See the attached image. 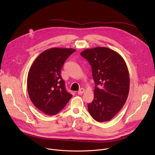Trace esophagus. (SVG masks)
Returning <instances> with one entry per match:
<instances>
[{
  "label": "esophagus",
  "mask_w": 155,
  "mask_h": 155,
  "mask_svg": "<svg viewBox=\"0 0 155 155\" xmlns=\"http://www.w3.org/2000/svg\"><path fill=\"white\" fill-rule=\"evenodd\" d=\"M84 91H85L84 89H83V88H81V89L78 91V94L81 95V94H82L83 93H84Z\"/></svg>",
  "instance_id": "obj_1"
}]
</instances>
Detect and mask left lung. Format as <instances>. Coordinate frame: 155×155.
<instances>
[{"label": "left lung", "mask_w": 155, "mask_h": 155, "mask_svg": "<svg viewBox=\"0 0 155 155\" xmlns=\"http://www.w3.org/2000/svg\"><path fill=\"white\" fill-rule=\"evenodd\" d=\"M80 54L91 65L96 84L88 111L98 122L110 121L123 108L128 96L130 80L126 64L119 53L106 47L87 48Z\"/></svg>", "instance_id": "obj_1"}]
</instances>
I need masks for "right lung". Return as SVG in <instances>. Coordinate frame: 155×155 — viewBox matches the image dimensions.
<instances>
[{"mask_svg": "<svg viewBox=\"0 0 155 155\" xmlns=\"http://www.w3.org/2000/svg\"><path fill=\"white\" fill-rule=\"evenodd\" d=\"M75 51L51 48L41 53L32 64L27 80L28 94L43 113L57 114L72 97L65 90L61 71L65 60Z\"/></svg>", "mask_w": 155, "mask_h": 155, "instance_id": "add662e5", "label": "right lung"}]
</instances>
